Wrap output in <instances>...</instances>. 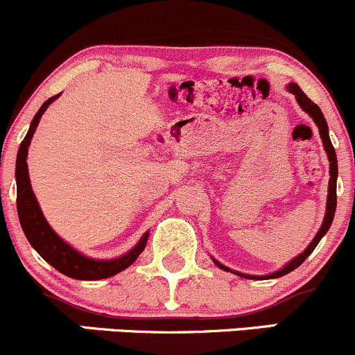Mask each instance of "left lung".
<instances>
[{"label":"left lung","instance_id":"obj_1","mask_svg":"<svg viewBox=\"0 0 355 355\" xmlns=\"http://www.w3.org/2000/svg\"><path fill=\"white\" fill-rule=\"evenodd\" d=\"M287 91L292 92L293 96H295L297 103H299V106L306 111L307 114H309L311 118H313V121L316 123L318 130H320V137L321 141H323V148L324 151H327L328 155V161H330V182H328V198H327V211H324V218H323V223H321L320 230H318L316 237L313 239V242H311L309 245L306 247V250L304 252H300L299 256L293 257L292 261H288L287 264H285L284 268H280L278 271H273V273L270 275H247V273H241V271H235V270H230L228 266H225V264H221L220 261H216L214 257H211L213 259V263L216 264L220 270L223 271H232V273L239 275V277L242 278H249V280H270V278H280L284 277V275L290 273V271H293L295 268H299L300 264L304 263V259H306L307 256H309L311 252H313L314 249H316V245L320 244L321 239L327 235V232L330 230L331 227V221H333V216H335V209H336V178H338V163H336V155H335V148H333L331 141H330V134H328V123L327 120H324V114L321 113L320 106L314 105L313 101H311L309 98H307L306 94L302 92V89L299 87V85L295 84V82H290L287 85Z\"/></svg>","mask_w":355,"mask_h":355}]
</instances>
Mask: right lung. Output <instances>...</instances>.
I'll use <instances>...</instances> for the list:
<instances>
[{
  "label": "right lung",
  "instance_id": "add662e5",
  "mask_svg": "<svg viewBox=\"0 0 355 355\" xmlns=\"http://www.w3.org/2000/svg\"><path fill=\"white\" fill-rule=\"evenodd\" d=\"M58 98L60 94L53 96V98H49L39 108L34 120H32L31 127H28L27 135H25V139L19 148L15 168L17 211H19V220L28 244L34 247L39 256L46 263L51 264L55 270L67 275V277L73 278V280H103V278H110L113 275L120 273V271L127 270L137 259L139 254L144 250L146 244H148L149 232H146L141 237V241L132 247L128 252H125L123 256L113 257V259H94V257L84 256L77 249H73L48 223V220L42 214L37 199H35L34 191H32L31 178H28L27 155L28 146H31L32 137H34V132L37 128L39 120L44 114V111L48 110V106Z\"/></svg>",
  "mask_w": 355,
  "mask_h": 355
}]
</instances>
